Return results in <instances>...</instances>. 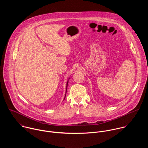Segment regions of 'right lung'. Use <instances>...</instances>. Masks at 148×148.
I'll use <instances>...</instances> for the list:
<instances>
[{"instance_id": "add662e5", "label": "right lung", "mask_w": 148, "mask_h": 148, "mask_svg": "<svg viewBox=\"0 0 148 148\" xmlns=\"http://www.w3.org/2000/svg\"><path fill=\"white\" fill-rule=\"evenodd\" d=\"M67 83H68V82H67V86H66V90H67ZM66 96V95H65Z\"/></svg>"}]
</instances>
